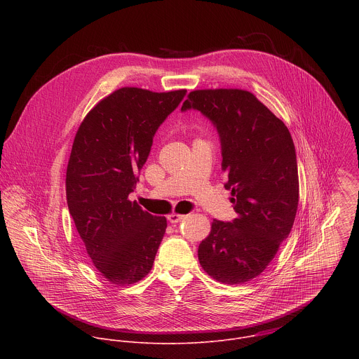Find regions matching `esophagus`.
Segmentation results:
<instances>
[{
    "mask_svg": "<svg viewBox=\"0 0 359 359\" xmlns=\"http://www.w3.org/2000/svg\"><path fill=\"white\" fill-rule=\"evenodd\" d=\"M185 218V215H181V214H170L168 217H167V219L171 222V224H177V222H180L181 219H184Z\"/></svg>",
    "mask_w": 359,
    "mask_h": 359,
    "instance_id": "obj_1",
    "label": "esophagus"
}]
</instances>
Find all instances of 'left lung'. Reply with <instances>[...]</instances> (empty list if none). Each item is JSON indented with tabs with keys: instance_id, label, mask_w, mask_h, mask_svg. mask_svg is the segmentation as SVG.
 I'll list each match as a JSON object with an SVG mask.
<instances>
[{
	"instance_id": "obj_1",
	"label": "left lung",
	"mask_w": 359,
	"mask_h": 359,
	"mask_svg": "<svg viewBox=\"0 0 359 359\" xmlns=\"http://www.w3.org/2000/svg\"><path fill=\"white\" fill-rule=\"evenodd\" d=\"M199 110L219 135L225 189L238 212L214 219L199 245V262L218 282L241 285L258 276L289 236L299 205L292 135L256 97L243 90H198L181 110Z\"/></svg>"
}]
</instances>
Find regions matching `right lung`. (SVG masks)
Here are the masks:
<instances>
[{
    "mask_svg": "<svg viewBox=\"0 0 359 359\" xmlns=\"http://www.w3.org/2000/svg\"><path fill=\"white\" fill-rule=\"evenodd\" d=\"M185 94L120 88L90 110L74 137L67 207L87 255L110 283L131 285L152 269L167 219L144 211L128 195L157 128Z\"/></svg>",
    "mask_w": 359,
    "mask_h": 359,
    "instance_id": "obj_1",
    "label": "right lung"
}]
</instances>
